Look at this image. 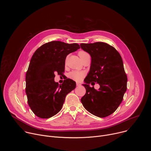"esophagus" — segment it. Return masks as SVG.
I'll use <instances>...</instances> for the list:
<instances>
[{
    "mask_svg": "<svg viewBox=\"0 0 151 151\" xmlns=\"http://www.w3.org/2000/svg\"><path fill=\"white\" fill-rule=\"evenodd\" d=\"M76 86L77 87H79V86H81V83L79 82H76Z\"/></svg>",
    "mask_w": 151,
    "mask_h": 151,
    "instance_id": "esophagus-1",
    "label": "esophagus"
}]
</instances>
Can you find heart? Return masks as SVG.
Here are the masks:
<instances>
[{
    "label": "heart",
    "mask_w": 151,
    "mask_h": 151,
    "mask_svg": "<svg viewBox=\"0 0 151 151\" xmlns=\"http://www.w3.org/2000/svg\"><path fill=\"white\" fill-rule=\"evenodd\" d=\"M80 58H82L83 56H84L85 55H87L88 54L87 52H86L85 51H81L79 52L78 53ZM69 76L70 78L72 79L74 81H81L83 76H84V73L83 72H80V71H72L71 72L69 75Z\"/></svg>",
    "instance_id": "heart-1"
}]
</instances>
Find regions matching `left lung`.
Instances as JSON below:
<instances>
[{
    "label": "left lung",
    "mask_w": 151,
    "mask_h": 151,
    "mask_svg": "<svg viewBox=\"0 0 151 151\" xmlns=\"http://www.w3.org/2000/svg\"><path fill=\"white\" fill-rule=\"evenodd\" d=\"M80 46L91 57L90 72L83 84L86 93L81 101L93 115L106 117L117 109L127 90V77L122 58L114 47L106 43L81 44ZM90 83H99V89L90 88Z\"/></svg>",
    "instance_id": "obj_1"
}]
</instances>
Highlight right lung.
Segmentation results:
<instances>
[{
	"label": "right lung",
	"mask_w": 151,
	"mask_h": 151,
	"mask_svg": "<svg viewBox=\"0 0 151 151\" xmlns=\"http://www.w3.org/2000/svg\"><path fill=\"white\" fill-rule=\"evenodd\" d=\"M80 48L79 44L52 41L42 45L33 54L26 76V93L32 112L40 118H50L60 111L66 95L76 82L66 79L59 85L55 73L64 72L67 55Z\"/></svg>",
	"instance_id": "1"
}]
</instances>
